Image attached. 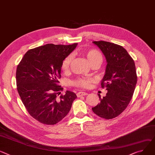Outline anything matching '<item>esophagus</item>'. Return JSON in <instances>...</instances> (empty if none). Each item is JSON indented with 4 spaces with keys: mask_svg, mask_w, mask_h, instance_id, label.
<instances>
[{
    "mask_svg": "<svg viewBox=\"0 0 155 155\" xmlns=\"http://www.w3.org/2000/svg\"><path fill=\"white\" fill-rule=\"evenodd\" d=\"M87 95H88L87 93V92H84V91H79V92H78L77 94V96L78 97H81V96Z\"/></svg>",
    "mask_w": 155,
    "mask_h": 155,
    "instance_id": "esophagus-1",
    "label": "esophagus"
}]
</instances>
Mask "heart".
Wrapping results in <instances>:
<instances>
[{
  "label": "heart",
  "instance_id": "1",
  "mask_svg": "<svg viewBox=\"0 0 155 155\" xmlns=\"http://www.w3.org/2000/svg\"><path fill=\"white\" fill-rule=\"evenodd\" d=\"M85 55L90 65L98 60L102 61V56L101 54L97 50L92 49V50H87L85 52ZM71 60H72V56L71 55H69L64 60L62 63H61V68L64 72H65V73L68 71L70 69V66ZM91 81H92V79L91 78H79L74 81L72 84H73V85L75 86L87 88L90 86Z\"/></svg>",
  "mask_w": 155,
  "mask_h": 155
}]
</instances>
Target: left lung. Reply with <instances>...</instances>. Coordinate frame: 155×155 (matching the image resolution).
<instances>
[{
  "label": "left lung",
  "mask_w": 155,
  "mask_h": 155,
  "mask_svg": "<svg viewBox=\"0 0 155 155\" xmlns=\"http://www.w3.org/2000/svg\"><path fill=\"white\" fill-rule=\"evenodd\" d=\"M104 54L107 67L101 80V87L106 88L105 97L92 110L101 118L111 119L124 111L133 97L137 82L135 64L123 47L105 41H95ZM99 95V94H98Z\"/></svg>",
  "instance_id": "obj_1"
}]
</instances>
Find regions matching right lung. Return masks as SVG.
<instances>
[{"label":"right lung","instance_id":"add662e5","mask_svg":"<svg viewBox=\"0 0 155 155\" xmlns=\"http://www.w3.org/2000/svg\"><path fill=\"white\" fill-rule=\"evenodd\" d=\"M78 44H48L27 51L17 66V88L23 104L34 119L46 125H55L70 111L77 97L75 93L63 90L58 85L64 60ZM59 95H58V94Z\"/></svg>","mask_w":155,"mask_h":155}]
</instances>
